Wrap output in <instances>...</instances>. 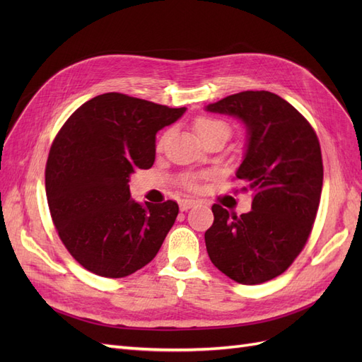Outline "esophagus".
I'll list each match as a JSON object with an SVG mask.
<instances>
[{
  "label": "esophagus",
  "instance_id": "esophagus-1",
  "mask_svg": "<svg viewBox=\"0 0 362 362\" xmlns=\"http://www.w3.org/2000/svg\"><path fill=\"white\" fill-rule=\"evenodd\" d=\"M196 204L194 199H182L181 202H180V210L181 211H187V210H190V208H193Z\"/></svg>",
  "mask_w": 362,
  "mask_h": 362
}]
</instances>
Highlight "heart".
<instances>
[{
	"label": "heart",
	"instance_id": "1",
	"mask_svg": "<svg viewBox=\"0 0 362 362\" xmlns=\"http://www.w3.org/2000/svg\"><path fill=\"white\" fill-rule=\"evenodd\" d=\"M218 129H228V127L223 122H221V120L210 119V117H199V119H196V122H194V131L199 139L210 136ZM182 182L187 185L189 189H196V185H198V180H196L194 177H185L182 180Z\"/></svg>",
	"mask_w": 362,
	"mask_h": 362
}]
</instances>
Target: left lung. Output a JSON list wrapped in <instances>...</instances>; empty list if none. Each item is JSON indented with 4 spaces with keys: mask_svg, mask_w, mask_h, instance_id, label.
I'll return each mask as SVG.
<instances>
[{
    "mask_svg": "<svg viewBox=\"0 0 362 362\" xmlns=\"http://www.w3.org/2000/svg\"><path fill=\"white\" fill-rule=\"evenodd\" d=\"M205 110L243 122L246 151L235 177L254 193L242 216L213 205L208 257L235 282L255 286L286 272L310 237L323 185L319 139L291 104L266 90L229 95Z\"/></svg>",
    "mask_w": 362,
    "mask_h": 362,
    "instance_id": "8db88e82",
    "label": "left lung"
}]
</instances>
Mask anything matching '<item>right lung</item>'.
Instances as JSON below:
<instances>
[{
  "mask_svg": "<svg viewBox=\"0 0 362 362\" xmlns=\"http://www.w3.org/2000/svg\"><path fill=\"white\" fill-rule=\"evenodd\" d=\"M185 110L103 93L76 108L54 139L45 170L52 222L95 275L124 278L145 267L173 226L177 202H136L128 182L154 164L157 133Z\"/></svg>",
  "mask_w": 362,
  "mask_h": 362,
  "instance_id": "right-lung-1",
  "label": "right lung"
}]
</instances>
